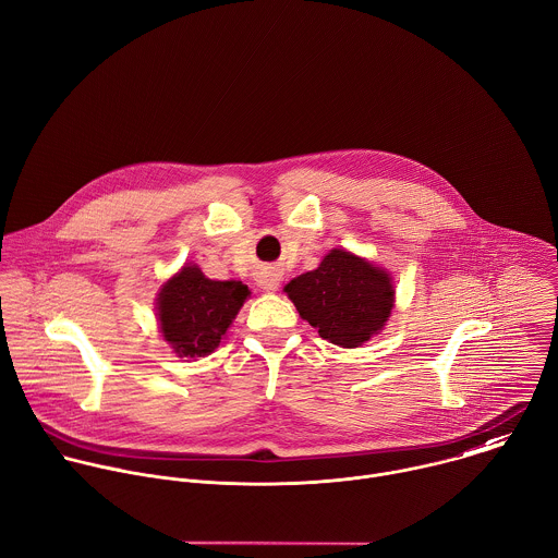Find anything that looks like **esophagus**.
Returning <instances> with one entry per match:
<instances>
[{
  "label": "esophagus",
  "mask_w": 558,
  "mask_h": 558,
  "mask_svg": "<svg viewBox=\"0 0 558 558\" xmlns=\"http://www.w3.org/2000/svg\"><path fill=\"white\" fill-rule=\"evenodd\" d=\"M256 282H258V287L263 289V291H276L278 287H280V274L274 269V267H267V269H263L260 274H258V278H256Z\"/></svg>",
  "instance_id": "obj_1"
}]
</instances>
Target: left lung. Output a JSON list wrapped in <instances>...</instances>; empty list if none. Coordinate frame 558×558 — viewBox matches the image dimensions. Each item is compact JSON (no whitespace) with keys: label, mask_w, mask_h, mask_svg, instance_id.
I'll list each match as a JSON object with an SVG mask.
<instances>
[{"label":"left lung","mask_w":558,"mask_h":558,"mask_svg":"<svg viewBox=\"0 0 558 558\" xmlns=\"http://www.w3.org/2000/svg\"><path fill=\"white\" fill-rule=\"evenodd\" d=\"M284 293L322 339L341 348H359L379 335L395 308L392 276L348 250H330Z\"/></svg>","instance_id":"8db88e82"}]
</instances>
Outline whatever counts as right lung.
<instances>
[{
  "label": "right lung",
  "mask_w": 558,
  "mask_h": 558,
  "mask_svg": "<svg viewBox=\"0 0 558 558\" xmlns=\"http://www.w3.org/2000/svg\"><path fill=\"white\" fill-rule=\"evenodd\" d=\"M250 293L239 280H210L197 265H183L157 293L159 332L179 356H206L219 348Z\"/></svg>",
  "instance_id": "add662e5"
}]
</instances>
